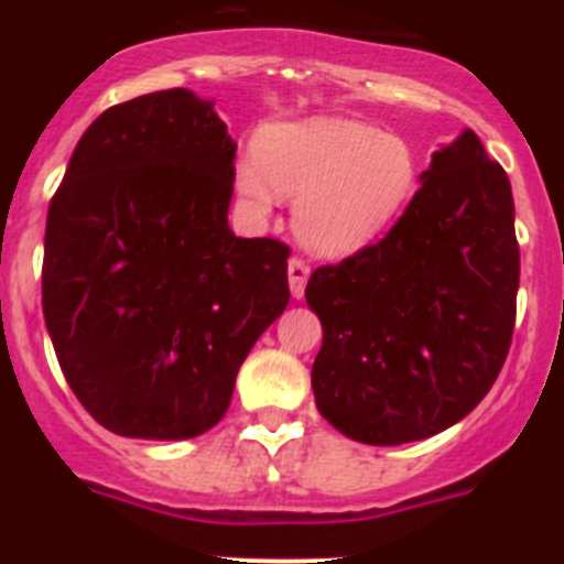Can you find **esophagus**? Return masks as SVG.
<instances>
[{"mask_svg":"<svg viewBox=\"0 0 564 564\" xmlns=\"http://www.w3.org/2000/svg\"><path fill=\"white\" fill-rule=\"evenodd\" d=\"M308 275H311V267L305 264L303 259H297V256H294V259L289 261V289H292L294 297H303L305 294Z\"/></svg>","mask_w":564,"mask_h":564,"instance_id":"1","label":"esophagus"}]
</instances>
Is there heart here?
Wrapping results in <instances>:
<instances>
[{
    "label": "heart",
    "mask_w": 564,
    "mask_h": 564,
    "mask_svg": "<svg viewBox=\"0 0 564 564\" xmlns=\"http://www.w3.org/2000/svg\"><path fill=\"white\" fill-rule=\"evenodd\" d=\"M235 185L253 213H270L275 191L294 204V229L314 253L349 256L377 242L420 185L417 152L368 122L314 117L267 124Z\"/></svg>",
    "instance_id": "1"
}]
</instances>
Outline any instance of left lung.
I'll use <instances>...</instances> for the list:
<instances>
[{
  "instance_id": "obj_1",
  "label": "left lung",
  "mask_w": 564,
  "mask_h": 564,
  "mask_svg": "<svg viewBox=\"0 0 564 564\" xmlns=\"http://www.w3.org/2000/svg\"><path fill=\"white\" fill-rule=\"evenodd\" d=\"M510 180L471 130L434 152L423 185L373 246L314 270L324 338L311 371L329 425L366 445L451 429L508 357L519 294Z\"/></svg>"
}]
</instances>
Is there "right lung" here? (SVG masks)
<instances>
[{"mask_svg": "<svg viewBox=\"0 0 564 564\" xmlns=\"http://www.w3.org/2000/svg\"><path fill=\"white\" fill-rule=\"evenodd\" d=\"M235 152L209 100L141 95L89 124L51 198L45 327L70 390L113 434L213 429L289 305V246L226 220Z\"/></svg>", "mask_w": 564, "mask_h": 564, "instance_id": "obj_1", "label": "right lung"}]
</instances>
